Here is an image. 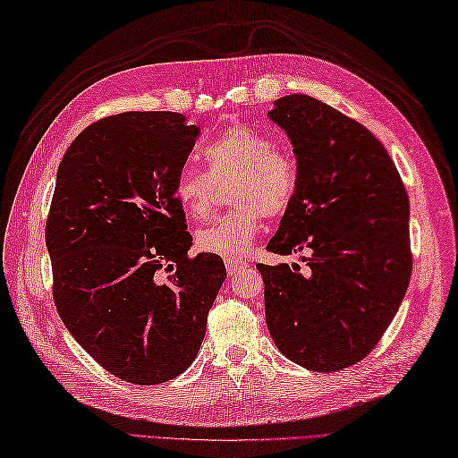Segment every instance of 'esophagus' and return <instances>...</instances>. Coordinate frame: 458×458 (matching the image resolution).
Returning <instances> with one entry per match:
<instances>
[{
	"instance_id": "esophagus-1",
	"label": "esophagus",
	"mask_w": 458,
	"mask_h": 458,
	"mask_svg": "<svg viewBox=\"0 0 458 458\" xmlns=\"http://www.w3.org/2000/svg\"><path fill=\"white\" fill-rule=\"evenodd\" d=\"M244 266H247V262H242V260H239V259H227V260H225V267H227L229 276L237 274L239 270H242Z\"/></svg>"
}]
</instances>
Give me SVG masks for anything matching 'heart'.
<instances>
[{
	"instance_id": "heart-1",
	"label": "heart",
	"mask_w": 458,
	"mask_h": 458,
	"mask_svg": "<svg viewBox=\"0 0 458 458\" xmlns=\"http://www.w3.org/2000/svg\"><path fill=\"white\" fill-rule=\"evenodd\" d=\"M208 173L182 166L176 173L174 199L192 219H204L214 208L216 184L229 186V202L237 204L196 231V247L223 259L244 256L259 235L262 216L276 217L292 206L297 163L267 133L250 126L223 131L204 149Z\"/></svg>"
}]
</instances>
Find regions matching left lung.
Masks as SVG:
<instances>
[{"label":"left lung","instance_id":"obj_1","mask_svg":"<svg viewBox=\"0 0 458 458\" xmlns=\"http://www.w3.org/2000/svg\"><path fill=\"white\" fill-rule=\"evenodd\" d=\"M270 118L292 140L299 184L259 264L266 325L287 360L318 373L361 361L403 303L411 276L410 199L390 155L360 122L309 95L277 98Z\"/></svg>","mask_w":458,"mask_h":458}]
</instances>
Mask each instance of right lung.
Instances as JSON below:
<instances>
[{"instance_id":"obj_1","label":"right lung","mask_w":458,"mask_h":458,"mask_svg":"<svg viewBox=\"0 0 458 458\" xmlns=\"http://www.w3.org/2000/svg\"><path fill=\"white\" fill-rule=\"evenodd\" d=\"M198 133L166 110L113 114L58 166L47 219L54 303L77 344L126 383H166L192 365L227 276L217 254H188L173 194Z\"/></svg>"}]
</instances>
